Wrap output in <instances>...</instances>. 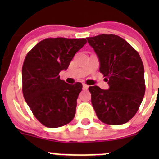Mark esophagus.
Returning a JSON list of instances; mask_svg holds the SVG:
<instances>
[{"mask_svg": "<svg viewBox=\"0 0 159 159\" xmlns=\"http://www.w3.org/2000/svg\"><path fill=\"white\" fill-rule=\"evenodd\" d=\"M89 89V86L85 84H83V90H87Z\"/></svg>", "mask_w": 159, "mask_h": 159, "instance_id": "esophagus-1", "label": "esophagus"}]
</instances>
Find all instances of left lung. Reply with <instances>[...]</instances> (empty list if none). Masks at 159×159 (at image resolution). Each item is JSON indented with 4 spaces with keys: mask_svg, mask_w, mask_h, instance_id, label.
Masks as SVG:
<instances>
[{
    "mask_svg": "<svg viewBox=\"0 0 159 159\" xmlns=\"http://www.w3.org/2000/svg\"><path fill=\"white\" fill-rule=\"evenodd\" d=\"M100 63L108 90L89 88L98 118L108 125H118L134 117L145 91V70L139 53L123 38L115 34L87 38Z\"/></svg>",
    "mask_w": 159,
    "mask_h": 159,
    "instance_id": "8db88e82",
    "label": "left lung"
}]
</instances>
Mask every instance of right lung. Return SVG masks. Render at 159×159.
<instances>
[{"label": "right lung", "instance_id": "add662e5", "mask_svg": "<svg viewBox=\"0 0 159 159\" xmlns=\"http://www.w3.org/2000/svg\"><path fill=\"white\" fill-rule=\"evenodd\" d=\"M87 41L84 38H46L27 54L22 67L23 95L35 118L48 128H58L73 120L80 82L70 84L59 73Z\"/></svg>", "mask_w": 159, "mask_h": 159}]
</instances>
